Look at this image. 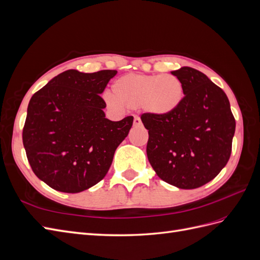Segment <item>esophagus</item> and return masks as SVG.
Segmentation results:
<instances>
[{
  "instance_id": "34e87169",
  "label": "esophagus",
  "mask_w": 260,
  "mask_h": 260,
  "mask_svg": "<svg viewBox=\"0 0 260 260\" xmlns=\"http://www.w3.org/2000/svg\"><path fill=\"white\" fill-rule=\"evenodd\" d=\"M133 125L135 127H139V125H142V121H141L140 117H135V120H133Z\"/></svg>"
}]
</instances>
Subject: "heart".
Returning a JSON list of instances; mask_svg holds the SVG:
<instances>
[{"label": "heart", "instance_id": "1", "mask_svg": "<svg viewBox=\"0 0 260 260\" xmlns=\"http://www.w3.org/2000/svg\"><path fill=\"white\" fill-rule=\"evenodd\" d=\"M112 92L113 98H106L108 106H142L145 113L157 118L175 113L184 98L182 82L172 75H123L113 83Z\"/></svg>", "mask_w": 260, "mask_h": 260}]
</instances>
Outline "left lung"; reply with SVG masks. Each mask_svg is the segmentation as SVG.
<instances>
[{"mask_svg":"<svg viewBox=\"0 0 260 260\" xmlns=\"http://www.w3.org/2000/svg\"><path fill=\"white\" fill-rule=\"evenodd\" d=\"M171 74L182 82L184 98L166 117L141 116L148 130L146 154L156 175L184 190L214 179L230 158L235 119L222 89L199 70Z\"/></svg>","mask_w":260,"mask_h":260,"instance_id":"obj_1","label":"left lung"}]
</instances>
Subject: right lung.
I'll return each mask as SVG.
<instances>
[{"label": "right lung", "mask_w": 260, "mask_h": 260, "mask_svg": "<svg viewBox=\"0 0 260 260\" xmlns=\"http://www.w3.org/2000/svg\"><path fill=\"white\" fill-rule=\"evenodd\" d=\"M116 74L69 69L31 98L22 143L35 175L54 190L79 193L99 183L127 138L133 117L107 119L101 98Z\"/></svg>", "instance_id": "right-lung-1"}]
</instances>
